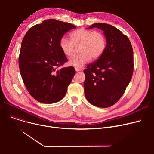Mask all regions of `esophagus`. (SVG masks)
Listing matches in <instances>:
<instances>
[{
	"label": "esophagus",
	"mask_w": 154,
	"mask_h": 154,
	"mask_svg": "<svg viewBox=\"0 0 154 154\" xmlns=\"http://www.w3.org/2000/svg\"><path fill=\"white\" fill-rule=\"evenodd\" d=\"M75 70L76 72H79V71L81 70V69H80V68H78V67H75Z\"/></svg>",
	"instance_id": "obj_1"
}]
</instances>
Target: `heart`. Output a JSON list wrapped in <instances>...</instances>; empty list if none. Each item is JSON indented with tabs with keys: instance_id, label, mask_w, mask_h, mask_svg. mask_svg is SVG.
<instances>
[{
	"instance_id": "obj_1",
	"label": "heart",
	"mask_w": 154,
	"mask_h": 154,
	"mask_svg": "<svg viewBox=\"0 0 154 154\" xmlns=\"http://www.w3.org/2000/svg\"><path fill=\"white\" fill-rule=\"evenodd\" d=\"M70 37L71 40L66 37H62L59 47L63 54L67 57L72 55L75 47H79L78 51L80 54L73 56L69 61L72 66L81 67L91 58L95 60L99 59L106 48V37L99 31L80 29L72 32Z\"/></svg>"
}]
</instances>
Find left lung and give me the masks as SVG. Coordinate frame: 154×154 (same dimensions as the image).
<instances>
[{"instance_id": "1", "label": "left lung", "mask_w": 154, "mask_h": 154, "mask_svg": "<svg viewBox=\"0 0 154 154\" xmlns=\"http://www.w3.org/2000/svg\"><path fill=\"white\" fill-rule=\"evenodd\" d=\"M103 32L106 48L99 59L84 70L87 100L95 106L107 108L115 104L130 83L134 70L133 49L128 38L116 27L95 23L87 29Z\"/></svg>"}]
</instances>
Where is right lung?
<instances>
[{"instance_id":"1","label":"right lung","mask_w":154,"mask_h":154,"mask_svg":"<svg viewBox=\"0 0 154 154\" xmlns=\"http://www.w3.org/2000/svg\"><path fill=\"white\" fill-rule=\"evenodd\" d=\"M76 27L47 19L31 27L21 44L19 65L24 85L36 100L52 103L62 100L75 74L73 67L56 70L67 61L59 47L63 35Z\"/></svg>"}]
</instances>
